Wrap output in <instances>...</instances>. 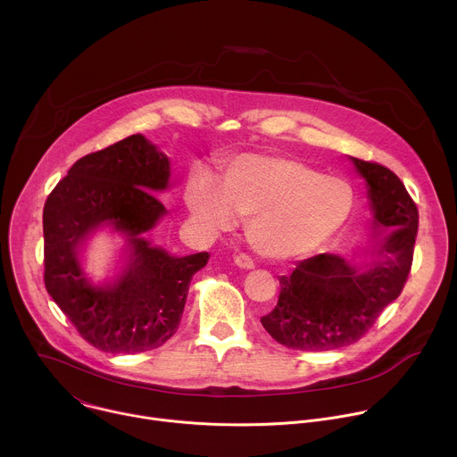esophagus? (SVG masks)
I'll return each instance as SVG.
<instances>
[{
    "label": "esophagus",
    "mask_w": 457,
    "mask_h": 457,
    "mask_svg": "<svg viewBox=\"0 0 457 457\" xmlns=\"http://www.w3.org/2000/svg\"><path fill=\"white\" fill-rule=\"evenodd\" d=\"M235 264L240 268V270H253L254 268V262L247 256V254H237L235 256Z\"/></svg>",
    "instance_id": "obj_1"
}]
</instances>
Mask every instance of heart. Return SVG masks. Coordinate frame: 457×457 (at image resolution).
<instances>
[{"mask_svg":"<svg viewBox=\"0 0 457 457\" xmlns=\"http://www.w3.org/2000/svg\"><path fill=\"white\" fill-rule=\"evenodd\" d=\"M193 219L212 233L229 231L238 217L249 219L251 245L271 258L314 251L349 219L354 193L349 182L302 161L270 155H240L222 177L195 171L186 186Z\"/></svg>","mask_w":457,"mask_h":457,"instance_id":"b5f03b06","label":"heart"}]
</instances>
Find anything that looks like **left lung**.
I'll list each match as a JSON object with an SVG mask.
<instances>
[{
    "label": "left lung",
    "mask_w": 457,
    "mask_h": 457,
    "mask_svg": "<svg viewBox=\"0 0 457 457\" xmlns=\"http://www.w3.org/2000/svg\"><path fill=\"white\" fill-rule=\"evenodd\" d=\"M369 184L374 226L390 228L369 271L358 273L344 256L320 253L280 277L275 309L260 318L264 329L295 351H333L356 344L409 278L420 213L400 177L353 157Z\"/></svg>",
    "instance_id": "1"
}]
</instances>
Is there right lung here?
I'll use <instances>...</instances> for the list:
<instances>
[{
	"label": "right lung",
	"mask_w": 457,
	"mask_h": 457,
	"mask_svg": "<svg viewBox=\"0 0 457 457\" xmlns=\"http://www.w3.org/2000/svg\"><path fill=\"white\" fill-rule=\"evenodd\" d=\"M168 177V157L143 136H129L81 157L45 203V287L81 338L103 353L136 354L170 340L191 278L210 260L208 253L177 258L139 237L166 213L154 191ZM104 221L130 237L133 254L113 287L94 288L79 268L77 245Z\"/></svg>",
	"instance_id": "1"
}]
</instances>
